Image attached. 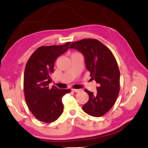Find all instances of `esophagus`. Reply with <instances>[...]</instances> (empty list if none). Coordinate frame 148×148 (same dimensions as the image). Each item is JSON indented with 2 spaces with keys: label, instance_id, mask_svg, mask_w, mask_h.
I'll return each instance as SVG.
<instances>
[{
  "label": "esophagus",
  "instance_id": "34e87169",
  "mask_svg": "<svg viewBox=\"0 0 148 148\" xmlns=\"http://www.w3.org/2000/svg\"><path fill=\"white\" fill-rule=\"evenodd\" d=\"M71 90L73 92H76V93H77V92H80L81 91V89H71Z\"/></svg>",
  "mask_w": 148,
  "mask_h": 148
}]
</instances>
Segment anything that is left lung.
I'll list each match as a JSON object with an SVG mask.
<instances>
[{
    "label": "left lung",
    "instance_id": "obj_1",
    "mask_svg": "<svg viewBox=\"0 0 148 148\" xmlns=\"http://www.w3.org/2000/svg\"><path fill=\"white\" fill-rule=\"evenodd\" d=\"M70 49L82 54L86 69L98 84L95 94L85 90L89 100L82 106L88 114L100 117L113 107L120 92V73L117 62L109 49L99 41L84 39L71 43Z\"/></svg>",
    "mask_w": 148,
    "mask_h": 148
}]
</instances>
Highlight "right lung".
<instances>
[{
  "label": "right lung",
  "instance_id": "1",
  "mask_svg": "<svg viewBox=\"0 0 148 148\" xmlns=\"http://www.w3.org/2000/svg\"><path fill=\"white\" fill-rule=\"evenodd\" d=\"M70 42L62 45L43 46L34 52L26 64L24 74L25 100L31 112L45 123L56 121L64 111L62 98L71 92L49 84L56 58L68 49Z\"/></svg>",
  "mask_w": 148,
  "mask_h": 148
}]
</instances>
